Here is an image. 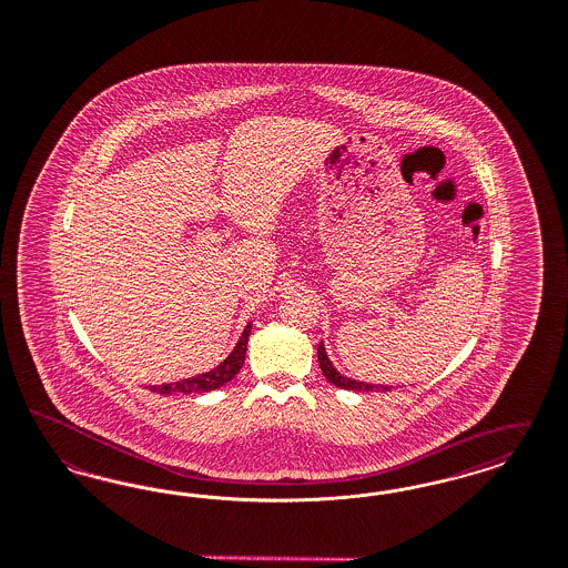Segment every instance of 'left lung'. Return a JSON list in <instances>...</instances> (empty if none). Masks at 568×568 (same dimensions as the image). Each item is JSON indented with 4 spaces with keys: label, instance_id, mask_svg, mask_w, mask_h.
<instances>
[{
    "label": "left lung",
    "instance_id": "1",
    "mask_svg": "<svg viewBox=\"0 0 568 568\" xmlns=\"http://www.w3.org/2000/svg\"><path fill=\"white\" fill-rule=\"evenodd\" d=\"M318 365H321V372H323V375L327 377V382H332L333 386H337V388H344V390L388 392L394 388V386H384V384H369V382H358V379H351V377L342 375V373L337 372V369L333 367V363L329 361V356H327V353H325V344H323V342L318 344Z\"/></svg>",
    "mask_w": 568,
    "mask_h": 568
}]
</instances>
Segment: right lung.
I'll return each mask as SVG.
<instances>
[{
  "instance_id": "obj_1",
  "label": "right lung",
  "mask_w": 568,
  "mask_h": 568,
  "mask_svg": "<svg viewBox=\"0 0 568 568\" xmlns=\"http://www.w3.org/2000/svg\"><path fill=\"white\" fill-rule=\"evenodd\" d=\"M250 332H252V323H247V327L241 333L233 353L229 354L212 372L201 373L195 377H186V379L172 382V384L151 386V390L156 392V394H193V392H212L220 388V386H224L226 382H231L235 377L236 373L241 372V367L245 363Z\"/></svg>"
}]
</instances>
